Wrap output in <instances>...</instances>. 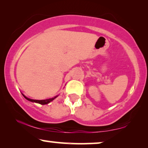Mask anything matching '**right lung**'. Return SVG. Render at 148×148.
<instances>
[{
    "instance_id": "right-lung-1",
    "label": "right lung",
    "mask_w": 148,
    "mask_h": 148,
    "mask_svg": "<svg viewBox=\"0 0 148 148\" xmlns=\"http://www.w3.org/2000/svg\"><path fill=\"white\" fill-rule=\"evenodd\" d=\"M22 95H23L24 98H25L26 100H29L30 101V102H36V103H38V104H42V105H44V104H48V103L51 102V101H52L53 100H54L56 97H57L58 96H56L55 97H54V98H50V99H46V100H33V99H30V98H27V97L24 96V95L22 94Z\"/></svg>"
}]
</instances>
